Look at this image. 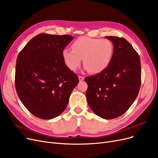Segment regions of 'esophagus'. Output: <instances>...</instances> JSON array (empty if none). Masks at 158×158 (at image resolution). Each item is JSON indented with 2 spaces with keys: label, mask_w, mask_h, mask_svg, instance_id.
<instances>
[{
  "label": "esophagus",
  "mask_w": 158,
  "mask_h": 158,
  "mask_svg": "<svg viewBox=\"0 0 158 158\" xmlns=\"http://www.w3.org/2000/svg\"><path fill=\"white\" fill-rule=\"evenodd\" d=\"M78 78H79V80H80V81H82V80H84V77H81V76H79Z\"/></svg>",
  "instance_id": "esophagus-1"
}]
</instances>
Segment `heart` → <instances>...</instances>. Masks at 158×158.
I'll return each mask as SVG.
<instances>
[{"instance_id":"obj_1","label":"heart","mask_w":158,"mask_h":158,"mask_svg":"<svg viewBox=\"0 0 158 158\" xmlns=\"http://www.w3.org/2000/svg\"><path fill=\"white\" fill-rule=\"evenodd\" d=\"M71 48L72 50L64 49L62 57L72 71L77 69L83 59L85 69L93 74L101 73L109 66L113 57L114 44L108 39L81 36L73 43Z\"/></svg>"}]
</instances>
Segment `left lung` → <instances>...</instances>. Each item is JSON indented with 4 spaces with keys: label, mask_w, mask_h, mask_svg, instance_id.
<instances>
[{
    "label": "left lung",
    "mask_w": 158,
    "mask_h": 158,
    "mask_svg": "<svg viewBox=\"0 0 158 158\" xmlns=\"http://www.w3.org/2000/svg\"><path fill=\"white\" fill-rule=\"evenodd\" d=\"M112 42L114 54L105 70L85 78L88 84L86 99L93 112L110 119L122 116L137 98L141 84L139 54L127 40L117 36H105Z\"/></svg>",
    "instance_id": "obj_1"
}]
</instances>
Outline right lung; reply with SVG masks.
<instances>
[{"instance_id": "right-lung-1", "label": "right lung", "mask_w": 158, "mask_h": 158, "mask_svg": "<svg viewBox=\"0 0 158 158\" xmlns=\"http://www.w3.org/2000/svg\"><path fill=\"white\" fill-rule=\"evenodd\" d=\"M73 36L41 33L27 43L16 60L15 85L21 101L32 114L43 119L65 110L79 82L64 64L62 52Z\"/></svg>"}]
</instances>
